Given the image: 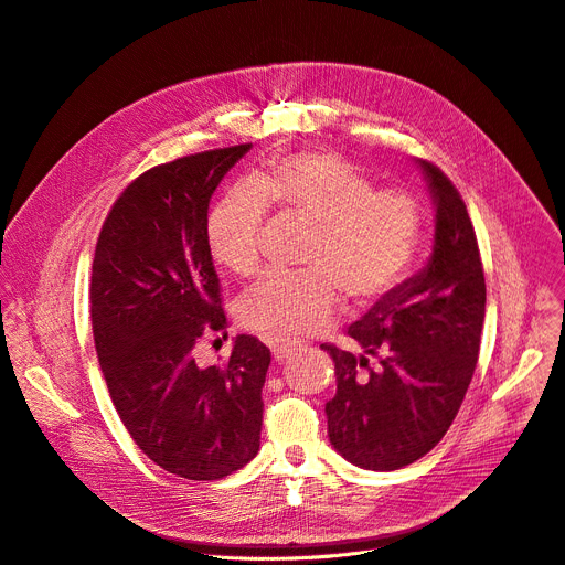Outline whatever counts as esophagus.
<instances>
[{
    "mask_svg": "<svg viewBox=\"0 0 565 565\" xmlns=\"http://www.w3.org/2000/svg\"><path fill=\"white\" fill-rule=\"evenodd\" d=\"M301 351V344H294V342H285V340H276V342H271V353H274V360L278 362V364H282V362H287L294 353H298Z\"/></svg>",
    "mask_w": 565,
    "mask_h": 565,
    "instance_id": "1",
    "label": "esophagus"
}]
</instances>
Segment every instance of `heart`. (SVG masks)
Masks as SVG:
<instances>
[{
    "mask_svg": "<svg viewBox=\"0 0 565 565\" xmlns=\"http://www.w3.org/2000/svg\"><path fill=\"white\" fill-rule=\"evenodd\" d=\"M230 189L207 218L216 262L237 276L262 267L259 232L269 203L312 223L303 253L308 271L274 274L242 301L248 328L294 340L321 333L342 308H370L399 287L413 269L422 212L413 195L372 189L355 163L333 152H291L267 171Z\"/></svg>",
    "mask_w": 565,
    "mask_h": 565,
    "instance_id": "1",
    "label": "heart"
}]
</instances>
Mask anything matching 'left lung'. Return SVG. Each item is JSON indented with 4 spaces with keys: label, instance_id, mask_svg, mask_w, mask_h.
Returning a JSON list of instances; mask_svg holds the SVG:
<instances>
[{
    "label": "left lung",
    "instance_id": "obj_1",
    "mask_svg": "<svg viewBox=\"0 0 565 565\" xmlns=\"http://www.w3.org/2000/svg\"><path fill=\"white\" fill-rule=\"evenodd\" d=\"M436 205L426 267L349 326L335 362L328 438L364 470H399L434 449L470 387L486 317V278L466 203L438 166L417 159Z\"/></svg>",
    "mask_w": 565,
    "mask_h": 565
}]
</instances>
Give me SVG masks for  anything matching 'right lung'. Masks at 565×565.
Returning <instances> with one entry per match:
<instances>
[{
    "label": "right lung",
    "instance_id": "obj_1",
    "mask_svg": "<svg viewBox=\"0 0 565 565\" xmlns=\"http://www.w3.org/2000/svg\"><path fill=\"white\" fill-rule=\"evenodd\" d=\"M250 143L180 157L131 182L99 230L90 319L99 367L127 434L166 472L214 481L259 449L271 351L239 335L223 367L193 347L223 330L207 210Z\"/></svg>",
    "mask_w": 565,
    "mask_h": 565
}]
</instances>
